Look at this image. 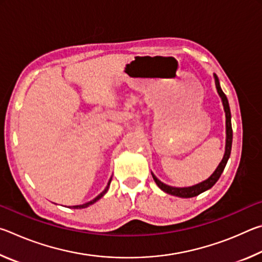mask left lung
I'll return each instance as SVG.
<instances>
[{"label": "left lung", "instance_id": "left-lung-1", "mask_svg": "<svg viewBox=\"0 0 262 262\" xmlns=\"http://www.w3.org/2000/svg\"><path fill=\"white\" fill-rule=\"evenodd\" d=\"M214 77H215V84H216L217 92H219V95L222 99V103H223L225 118H227V120H225V126H227V141H225V152H224L223 159H222L221 163L219 164V166H217V168L214 171V173H212L209 178L205 181H202V183H200V184L190 186V187H172V186H168L166 184L162 183V181L159 180L156 176L151 173L155 183L157 184L159 188L164 190V192L167 194L174 195V196H179V198H193V196H196V195L201 194L203 192H206L207 189L211 188L212 186L216 184V181L220 179L222 172H223L224 167L228 163V159L230 157V154H231V147H232L231 112H230V106H229V101H228L227 96L224 95V92L222 91V89H221L219 77H217L216 75H214Z\"/></svg>", "mask_w": 262, "mask_h": 262}]
</instances>
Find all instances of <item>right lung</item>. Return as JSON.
Here are the masks:
<instances>
[{"label":"right lung","mask_w":262,"mask_h":262,"mask_svg":"<svg viewBox=\"0 0 262 262\" xmlns=\"http://www.w3.org/2000/svg\"><path fill=\"white\" fill-rule=\"evenodd\" d=\"M111 180H112V178H111L110 180H108V184H107V186H106V188L103 190V192H101L98 196H96L94 200H91V201H89V202H86V203H84V205H79V206H73L72 208L73 209H81V208H86V207H89V206H91V205H94V203L96 202V201H98L100 198H103L104 195H105V193L107 192L108 190V187H110V184H111Z\"/></svg>","instance_id":"add662e5"}]
</instances>
